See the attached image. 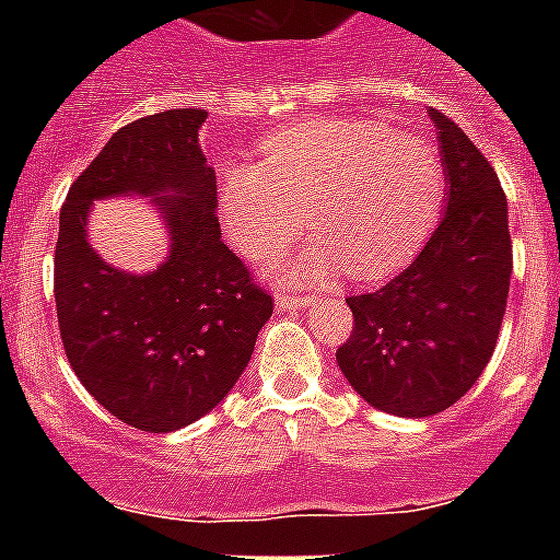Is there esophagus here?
<instances>
[{
    "label": "esophagus",
    "mask_w": 560,
    "mask_h": 560,
    "mask_svg": "<svg viewBox=\"0 0 560 560\" xmlns=\"http://www.w3.org/2000/svg\"><path fill=\"white\" fill-rule=\"evenodd\" d=\"M311 303V294H291V291H280L277 294V305L280 308H303Z\"/></svg>",
    "instance_id": "esophagus-1"
}]
</instances>
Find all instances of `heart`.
Listing matches in <instances>:
<instances>
[{"label":"heart","mask_w":560,"mask_h":560,"mask_svg":"<svg viewBox=\"0 0 560 560\" xmlns=\"http://www.w3.org/2000/svg\"><path fill=\"white\" fill-rule=\"evenodd\" d=\"M440 201L434 148L364 117L285 126L264 142V160L230 165L221 179L224 230L252 260L285 249L305 212L316 244L277 266L289 283L339 266L361 280L387 275L418 252Z\"/></svg>","instance_id":"heart-1"}]
</instances>
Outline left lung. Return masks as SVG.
Wrapping results in <instances>:
<instances>
[{
  "instance_id": "left-lung-1",
  "label": "left lung",
  "mask_w": 560,
  "mask_h": 560,
  "mask_svg": "<svg viewBox=\"0 0 560 560\" xmlns=\"http://www.w3.org/2000/svg\"><path fill=\"white\" fill-rule=\"evenodd\" d=\"M446 167V215L407 269L348 296L350 339L336 350L350 387L381 412L429 418L477 384L497 348L513 271L508 199L463 128L429 108Z\"/></svg>"
}]
</instances>
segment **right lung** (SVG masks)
<instances>
[{"instance_id": "1", "label": "right lung", "mask_w": 560, "mask_h": 560, "mask_svg": "<svg viewBox=\"0 0 560 560\" xmlns=\"http://www.w3.org/2000/svg\"><path fill=\"white\" fill-rule=\"evenodd\" d=\"M205 108L128 122L72 182L56 241L63 353L89 395L140 432L205 418L235 387L275 300L221 241L215 171L199 145ZM140 191L166 210L172 257L137 278L102 264L85 241L95 198Z\"/></svg>"}]
</instances>
